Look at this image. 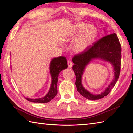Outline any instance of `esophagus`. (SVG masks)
Wrapping results in <instances>:
<instances>
[{"label":"esophagus","instance_id":"1","mask_svg":"<svg viewBox=\"0 0 133 133\" xmlns=\"http://www.w3.org/2000/svg\"><path fill=\"white\" fill-rule=\"evenodd\" d=\"M68 68H71L72 66H73V63H72L71 61H69V60L68 62Z\"/></svg>","mask_w":133,"mask_h":133}]
</instances>
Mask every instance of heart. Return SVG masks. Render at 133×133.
Masks as SVG:
<instances>
[{"label": "heart", "mask_w": 133, "mask_h": 133, "mask_svg": "<svg viewBox=\"0 0 133 133\" xmlns=\"http://www.w3.org/2000/svg\"><path fill=\"white\" fill-rule=\"evenodd\" d=\"M96 30L91 25L86 26L83 22L76 23L71 29L64 37V41L69 42L75 39L72 45V49L76 53L85 51L93 42L96 37Z\"/></svg>", "instance_id": "heart-1"}]
</instances>
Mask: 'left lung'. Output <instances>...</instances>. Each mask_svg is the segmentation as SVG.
<instances>
[{"instance_id": "left-lung-1", "label": "left lung", "mask_w": 133, "mask_h": 133, "mask_svg": "<svg viewBox=\"0 0 133 133\" xmlns=\"http://www.w3.org/2000/svg\"><path fill=\"white\" fill-rule=\"evenodd\" d=\"M106 32V30H104ZM121 46L115 33L106 35L83 53L75 55L73 59L74 64L73 69L76 76L75 85L78 91L85 98L95 100L107 96L117 82L120 75L121 62ZM99 59L111 63L114 68V79L106 89L100 94H93L83 87L82 75L86 67L94 59Z\"/></svg>"}]
</instances>
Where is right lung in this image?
<instances>
[{"instance_id":"1","label":"right lung","mask_w":133,"mask_h":133,"mask_svg":"<svg viewBox=\"0 0 133 133\" xmlns=\"http://www.w3.org/2000/svg\"><path fill=\"white\" fill-rule=\"evenodd\" d=\"M68 67L67 60L64 57H59L54 58L51 60L49 65V72L51 78V82L49 90L48 93L42 98L38 99H31L26 98L25 99L29 102L33 103H46L53 99L58 93L57 84L58 76L60 71L66 69Z\"/></svg>"}]
</instances>
